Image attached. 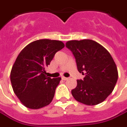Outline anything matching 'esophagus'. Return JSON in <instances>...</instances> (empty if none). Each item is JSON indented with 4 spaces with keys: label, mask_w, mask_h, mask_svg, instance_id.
Masks as SVG:
<instances>
[{
    "label": "esophagus",
    "mask_w": 127,
    "mask_h": 127,
    "mask_svg": "<svg viewBox=\"0 0 127 127\" xmlns=\"http://www.w3.org/2000/svg\"><path fill=\"white\" fill-rule=\"evenodd\" d=\"M68 78H67V77H64V76H63V77H62V79H63V80H64V81H67V80H68Z\"/></svg>",
    "instance_id": "1"
}]
</instances>
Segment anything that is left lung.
Wrapping results in <instances>:
<instances>
[{
  "label": "left lung",
  "mask_w": 127,
  "mask_h": 127,
  "mask_svg": "<svg viewBox=\"0 0 127 127\" xmlns=\"http://www.w3.org/2000/svg\"><path fill=\"white\" fill-rule=\"evenodd\" d=\"M66 47L72 52L78 71L85 77L77 80L71 95L89 106L101 103L113 92L118 78V69L109 52L91 39L71 40Z\"/></svg>",
  "instance_id": "left-lung-1"
}]
</instances>
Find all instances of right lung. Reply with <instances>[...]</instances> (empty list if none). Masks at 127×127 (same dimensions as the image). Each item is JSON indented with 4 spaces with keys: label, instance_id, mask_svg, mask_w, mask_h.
Segmentation results:
<instances>
[{
    "label": "right lung",
    "instance_id": "add662e5",
    "mask_svg": "<svg viewBox=\"0 0 127 127\" xmlns=\"http://www.w3.org/2000/svg\"><path fill=\"white\" fill-rule=\"evenodd\" d=\"M63 42L39 39L28 44L16 59L10 74L13 90L21 102L31 109L44 107L52 101L61 78L46 76V69Z\"/></svg>",
    "mask_w": 127,
    "mask_h": 127
}]
</instances>
